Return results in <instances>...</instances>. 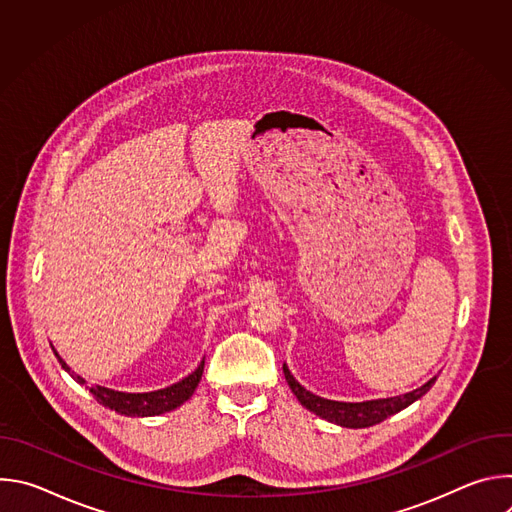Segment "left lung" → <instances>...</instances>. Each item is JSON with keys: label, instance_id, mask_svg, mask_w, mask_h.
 I'll list each match as a JSON object with an SVG mask.
<instances>
[{"label": "left lung", "instance_id": "1", "mask_svg": "<svg viewBox=\"0 0 512 512\" xmlns=\"http://www.w3.org/2000/svg\"><path fill=\"white\" fill-rule=\"evenodd\" d=\"M283 375H285V381H287L289 389L294 391V395L298 397V401L306 409H310L312 413L320 415L322 419L338 423L342 427H371L375 423L385 421L387 417L399 413L401 409H405L407 405H411L413 401L423 397L437 379V377H433L423 387H419L411 393L399 395V397L362 401V403H342V401H330V399H324V397H318V395L306 391L294 377H291V373H289L285 364H283Z\"/></svg>", "mask_w": 512, "mask_h": 512}]
</instances>
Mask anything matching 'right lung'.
<instances>
[{"instance_id": "obj_1", "label": "right lung", "mask_w": 512, "mask_h": 512, "mask_svg": "<svg viewBox=\"0 0 512 512\" xmlns=\"http://www.w3.org/2000/svg\"><path fill=\"white\" fill-rule=\"evenodd\" d=\"M58 360L62 364V369L70 373L68 364L60 356H58ZM202 371H204V360L198 364V369L192 375H188L180 383H174V385H170L166 389L152 391V393H121V391H113V389L99 387V385L91 387L89 391L93 393V397L101 405H105L109 409H115L121 415H129V417L160 415V413H166V411H172V409L180 407L184 401H188L192 397V393L196 391V387L200 383ZM72 379H75L81 385H85V381L79 375H72Z\"/></svg>"}]
</instances>
